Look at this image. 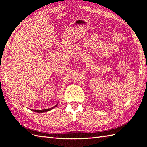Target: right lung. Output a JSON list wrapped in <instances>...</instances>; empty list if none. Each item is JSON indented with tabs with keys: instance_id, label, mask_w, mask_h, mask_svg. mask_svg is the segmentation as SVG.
I'll return each instance as SVG.
<instances>
[{
	"instance_id": "1",
	"label": "right lung",
	"mask_w": 147,
	"mask_h": 147,
	"mask_svg": "<svg viewBox=\"0 0 147 147\" xmlns=\"http://www.w3.org/2000/svg\"><path fill=\"white\" fill-rule=\"evenodd\" d=\"M57 106V105H56L55 106H54V107H53L52 108H50V109H43V110H33V109H31V110L33 111H35V112H47V111H49L50 110H51V109H52L53 108H54L55 107H56Z\"/></svg>"
}]
</instances>
